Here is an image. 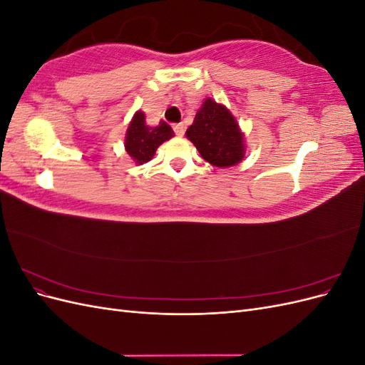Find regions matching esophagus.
<instances>
[{
    "label": "esophagus",
    "instance_id": "obj_1",
    "mask_svg": "<svg viewBox=\"0 0 365 365\" xmlns=\"http://www.w3.org/2000/svg\"><path fill=\"white\" fill-rule=\"evenodd\" d=\"M173 130H175V134L178 135V137H182L184 135V132H185V126L182 125V123H176V125H173Z\"/></svg>",
    "mask_w": 365,
    "mask_h": 365
}]
</instances>
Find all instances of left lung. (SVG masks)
<instances>
[{
	"mask_svg": "<svg viewBox=\"0 0 365 365\" xmlns=\"http://www.w3.org/2000/svg\"><path fill=\"white\" fill-rule=\"evenodd\" d=\"M201 157L216 168H231L245 157L244 134L228 109L205 98L185 132Z\"/></svg>",
	"mask_w": 365,
	"mask_h": 365,
	"instance_id": "left-lung-1",
	"label": "left lung"
}]
</instances>
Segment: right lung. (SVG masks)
<instances>
[{"mask_svg": "<svg viewBox=\"0 0 365 365\" xmlns=\"http://www.w3.org/2000/svg\"><path fill=\"white\" fill-rule=\"evenodd\" d=\"M173 135L172 128L165 121L161 120L158 126L152 128L146 125L145 113L137 111L126 130L125 149L135 164H143L150 161L160 145L170 140Z\"/></svg>", "mask_w": 365, "mask_h": 365, "instance_id": "add662e5", "label": "right lung"}]
</instances>
